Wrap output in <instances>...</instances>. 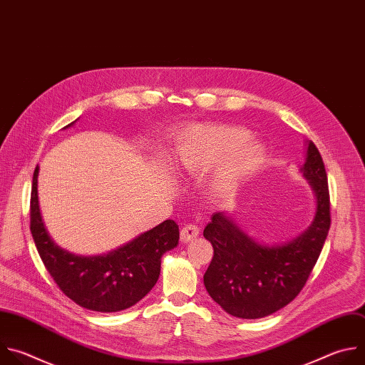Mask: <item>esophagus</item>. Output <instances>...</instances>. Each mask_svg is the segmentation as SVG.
<instances>
[{"instance_id":"esophagus-1","label":"esophagus","mask_w":365,"mask_h":365,"mask_svg":"<svg viewBox=\"0 0 365 365\" xmlns=\"http://www.w3.org/2000/svg\"><path fill=\"white\" fill-rule=\"evenodd\" d=\"M200 233V229L194 225H187L181 229V233H180V237L182 242H190L192 239H195Z\"/></svg>"}]
</instances>
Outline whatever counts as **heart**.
Wrapping results in <instances>:
<instances>
[{
    "label": "heart",
    "instance_id": "b5f03b06",
    "mask_svg": "<svg viewBox=\"0 0 365 365\" xmlns=\"http://www.w3.org/2000/svg\"><path fill=\"white\" fill-rule=\"evenodd\" d=\"M246 128L225 123H198L182 129L174 145L177 168L184 175H201L224 161L215 174L212 190L227 197L266 165L267 147L249 136Z\"/></svg>",
    "mask_w": 365,
    "mask_h": 365
}]
</instances>
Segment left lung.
Instances as JSON below:
<instances>
[{
    "mask_svg": "<svg viewBox=\"0 0 365 365\" xmlns=\"http://www.w3.org/2000/svg\"><path fill=\"white\" fill-rule=\"evenodd\" d=\"M301 174L315 197V214L295 239L260 243L239 227L229 211L214 212L204 229L214 249L204 286L214 302L236 318H264L292 302L321 255L331 226L329 191L324 161L311 140Z\"/></svg>",
    "mask_w": 365,
    "mask_h": 365,
    "instance_id": "obj_1",
    "label": "left lung"
}]
</instances>
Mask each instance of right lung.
<instances>
[{
	"label": "right lung",
	"mask_w": 365,
	"mask_h": 365,
	"mask_svg": "<svg viewBox=\"0 0 365 365\" xmlns=\"http://www.w3.org/2000/svg\"><path fill=\"white\" fill-rule=\"evenodd\" d=\"M38 170L37 165L31 184L30 230L47 272L61 292L79 307L96 312H118L138 304L155 286L163 255L178 245L177 223L165 220L103 255L70 253L53 242L43 223L37 191Z\"/></svg>",
	"instance_id": "right-lung-1"
}]
</instances>
